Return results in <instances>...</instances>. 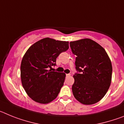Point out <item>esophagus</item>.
<instances>
[{
	"mask_svg": "<svg viewBox=\"0 0 124 124\" xmlns=\"http://www.w3.org/2000/svg\"><path fill=\"white\" fill-rule=\"evenodd\" d=\"M66 76H71V74H66Z\"/></svg>",
	"mask_w": 124,
	"mask_h": 124,
	"instance_id": "esophagus-1",
	"label": "esophagus"
}]
</instances>
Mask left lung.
Returning <instances> with one entry per match:
<instances>
[{
    "label": "left lung",
    "instance_id": "left-lung-1",
    "mask_svg": "<svg viewBox=\"0 0 124 124\" xmlns=\"http://www.w3.org/2000/svg\"><path fill=\"white\" fill-rule=\"evenodd\" d=\"M75 55L76 69L81 74L73 75L74 97L84 105L97 103L106 95L110 86L112 66L104 48L89 38L71 41Z\"/></svg>",
    "mask_w": 124,
    "mask_h": 124
}]
</instances>
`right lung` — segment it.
Returning <instances> with one entry per match:
<instances>
[{"instance_id":"add662e5","label":"right lung","mask_w":124,"mask_h":124,"mask_svg":"<svg viewBox=\"0 0 124 124\" xmlns=\"http://www.w3.org/2000/svg\"><path fill=\"white\" fill-rule=\"evenodd\" d=\"M68 48V41L47 37L35 43L26 51L20 65V78L25 92L34 101L48 104L56 98L66 74L52 71L51 68L59 54Z\"/></svg>"}]
</instances>
